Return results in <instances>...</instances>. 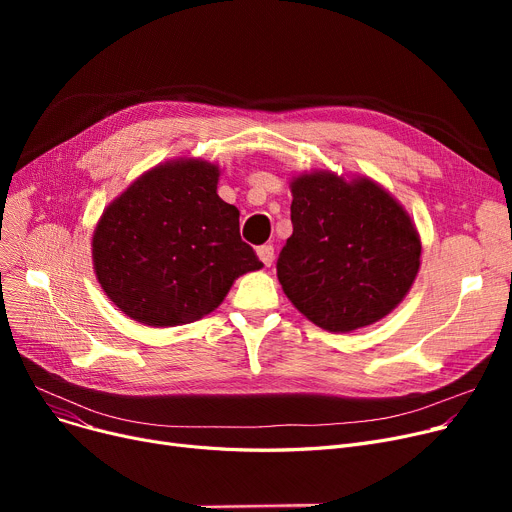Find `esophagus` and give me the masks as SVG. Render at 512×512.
I'll use <instances>...</instances> for the list:
<instances>
[{
	"instance_id": "obj_1",
	"label": "esophagus",
	"mask_w": 512,
	"mask_h": 512,
	"mask_svg": "<svg viewBox=\"0 0 512 512\" xmlns=\"http://www.w3.org/2000/svg\"><path fill=\"white\" fill-rule=\"evenodd\" d=\"M259 259L263 261V265H272L274 263V247L272 245H263L257 249Z\"/></svg>"
}]
</instances>
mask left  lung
Instances as JSON below:
<instances>
[{"label": "left lung", "mask_w": 512, "mask_h": 512, "mask_svg": "<svg viewBox=\"0 0 512 512\" xmlns=\"http://www.w3.org/2000/svg\"><path fill=\"white\" fill-rule=\"evenodd\" d=\"M290 222L278 280L315 326L351 332L405 299L419 272L421 242L407 211L382 186L303 174L292 182Z\"/></svg>", "instance_id": "8db88e82"}]
</instances>
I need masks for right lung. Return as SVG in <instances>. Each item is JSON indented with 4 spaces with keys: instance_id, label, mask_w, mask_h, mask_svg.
Listing matches in <instances>:
<instances>
[{
    "instance_id": "right-lung-1",
    "label": "right lung",
    "mask_w": 512,
    "mask_h": 512,
    "mask_svg": "<svg viewBox=\"0 0 512 512\" xmlns=\"http://www.w3.org/2000/svg\"><path fill=\"white\" fill-rule=\"evenodd\" d=\"M218 168L199 159L153 168L110 205L93 236L101 288L147 326H182L218 307L263 265L222 201Z\"/></svg>"
}]
</instances>
